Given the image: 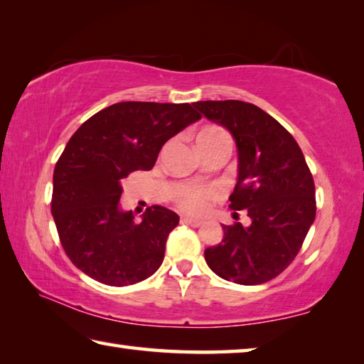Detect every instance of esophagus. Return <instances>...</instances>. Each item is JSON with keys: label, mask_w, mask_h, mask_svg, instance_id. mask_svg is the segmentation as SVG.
<instances>
[{"label": "esophagus", "mask_w": 364, "mask_h": 364, "mask_svg": "<svg viewBox=\"0 0 364 364\" xmlns=\"http://www.w3.org/2000/svg\"><path fill=\"white\" fill-rule=\"evenodd\" d=\"M181 223L189 224V226H193V228H199L200 224H202L200 220H196V218H191V216H183L181 218Z\"/></svg>", "instance_id": "obj_1"}]
</instances>
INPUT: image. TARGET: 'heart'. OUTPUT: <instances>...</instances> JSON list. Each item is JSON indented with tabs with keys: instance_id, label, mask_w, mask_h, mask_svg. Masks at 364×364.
Masks as SVG:
<instances>
[{
	"instance_id": "1",
	"label": "heart",
	"mask_w": 364,
	"mask_h": 364,
	"mask_svg": "<svg viewBox=\"0 0 364 364\" xmlns=\"http://www.w3.org/2000/svg\"><path fill=\"white\" fill-rule=\"evenodd\" d=\"M215 140H229V135L220 127H205L196 138L197 143H208ZM216 196L218 191L211 186H186L178 194L176 202L183 210L199 215L208 208V205Z\"/></svg>"
}]
</instances>
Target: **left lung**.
Wrapping results in <instances>:
<instances>
[{
    "mask_svg": "<svg viewBox=\"0 0 364 364\" xmlns=\"http://www.w3.org/2000/svg\"><path fill=\"white\" fill-rule=\"evenodd\" d=\"M194 107L232 135L239 175L229 207L247 210L248 228L224 226L223 240L205 250L213 272L239 285H261L299 253L315 220V184L293 135L266 111L240 100Z\"/></svg>",
    "mask_w": 364,
    "mask_h": 364,
    "instance_id": "left-lung-1",
    "label": "left lung"
}]
</instances>
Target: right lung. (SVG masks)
<instances>
[{
	"instance_id": "1",
	"label": "right lung",
	"mask_w": 364,
	"mask_h": 364,
	"mask_svg": "<svg viewBox=\"0 0 364 364\" xmlns=\"http://www.w3.org/2000/svg\"><path fill=\"white\" fill-rule=\"evenodd\" d=\"M200 117L189 103L122 102L70 138L54 170L50 210L65 253L90 279L127 287L161 267L180 216L153 205L135 223L119 205L122 180L153 168L165 141Z\"/></svg>"
}]
</instances>
